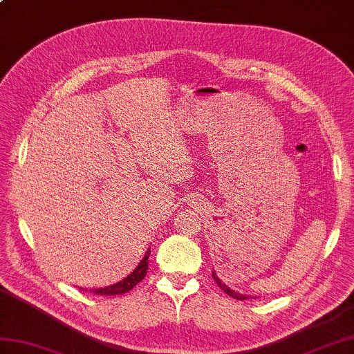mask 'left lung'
<instances>
[{
	"instance_id": "left-lung-1",
	"label": "left lung",
	"mask_w": 354,
	"mask_h": 354,
	"mask_svg": "<svg viewBox=\"0 0 354 354\" xmlns=\"http://www.w3.org/2000/svg\"><path fill=\"white\" fill-rule=\"evenodd\" d=\"M212 277H213V279H214V282L218 283L219 286V288L221 290H223L227 292L228 296H231L232 299H237V300H246V299H252V296H248V295H240V292H237V291H234V290H231L228 286H225V283H223L219 278H218V274L214 273V270H213V273H212Z\"/></svg>"
}]
</instances>
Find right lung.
<instances>
[{"label":"right lung","mask_w":354,"mask_h":354,"mask_svg":"<svg viewBox=\"0 0 354 354\" xmlns=\"http://www.w3.org/2000/svg\"><path fill=\"white\" fill-rule=\"evenodd\" d=\"M149 255H150V249L147 251V254L144 255L141 263L138 264L136 269L124 279H122L117 283H112V286L103 287V288H91L90 292H94V295H99V296H117V295H124V292L131 291L136 286V283L141 282L145 278V274H147Z\"/></svg>","instance_id":"obj_1"}]
</instances>
